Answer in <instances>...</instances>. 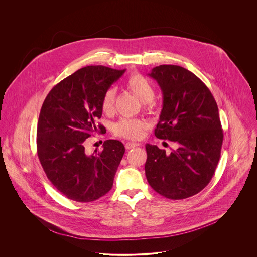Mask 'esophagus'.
<instances>
[{
	"mask_svg": "<svg viewBox=\"0 0 257 257\" xmlns=\"http://www.w3.org/2000/svg\"><path fill=\"white\" fill-rule=\"evenodd\" d=\"M140 145L138 144V143H134V142H128V143H126L125 144V148L126 149H132V148H134V147H139Z\"/></svg>",
	"mask_w": 257,
	"mask_h": 257,
	"instance_id": "1",
	"label": "esophagus"
}]
</instances>
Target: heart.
<instances>
[{
	"mask_svg": "<svg viewBox=\"0 0 257 257\" xmlns=\"http://www.w3.org/2000/svg\"><path fill=\"white\" fill-rule=\"evenodd\" d=\"M127 90L134 94L142 103H150L154 98V88L151 83L140 74L133 75L126 82ZM115 91L109 89L102 99V110L110 114L114 109ZM147 123L144 119L139 118H120L113 124V134L117 137L137 140L143 136L144 131L147 128Z\"/></svg>",
	"mask_w": 257,
	"mask_h": 257,
	"instance_id": "1",
	"label": "heart"
}]
</instances>
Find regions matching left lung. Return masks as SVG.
I'll return each instance as SVG.
<instances>
[{
	"label": "left lung",
	"instance_id": "obj_1",
	"mask_svg": "<svg viewBox=\"0 0 257 257\" xmlns=\"http://www.w3.org/2000/svg\"><path fill=\"white\" fill-rule=\"evenodd\" d=\"M148 75L163 95L154 135L178 147L166 154L147 144V181L168 199L189 198L209 184L220 160L223 134L218 105L208 87L181 66H156Z\"/></svg>",
	"mask_w": 257,
	"mask_h": 257
}]
</instances>
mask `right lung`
I'll return each mask as SVG.
<instances>
[{
    "label": "right lung",
    "instance_id": "right-lung-1",
    "mask_svg": "<svg viewBox=\"0 0 257 257\" xmlns=\"http://www.w3.org/2000/svg\"><path fill=\"white\" fill-rule=\"evenodd\" d=\"M125 69L87 66L66 77L46 96L37 122V155L52 185L76 202H92L106 195L124 154L115 140L87 153L85 141L97 132L102 99ZM101 132L103 125H99ZM104 133V132H103Z\"/></svg>",
    "mask_w": 257,
    "mask_h": 257
}]
</instances>
